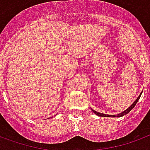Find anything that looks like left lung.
I'll use <instances>...</instances> for the list:
<instances>
[{
  "label": "left lung",
  "instance_id": "left-lung-1",
  "mask_svg": "<svg viewBox=\"0 0 150 150\" xmlns=\"http://www.w3.org/2000/svg\"><path fill=\"white\" fill-rule=\"evenodd\" d=\"M142 93H141V95H139V96H138V97H137V99H136V100L134 101V103H133V104H132L131 106H129V107L128 109H126V110H125V111L122 112V113H120V114H118V115H105V114H102V113H99V112L95 111V110H92V109H91V110H92V111L94 112V113H95V115H97L98 116H100V117H122V116H124V115H127V114H128L129 112L130 111V110H131L133 109V108H134V106H135V105H136V104H137V101L139 100V98H140L141 95H142Z\"/></svg>",
  "mask_w": 150,
  "mask_h": 150
}]
</instances>
